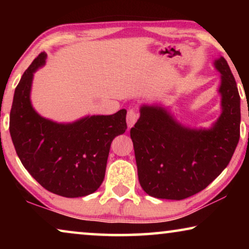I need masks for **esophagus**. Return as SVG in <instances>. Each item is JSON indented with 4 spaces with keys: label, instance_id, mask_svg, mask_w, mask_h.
<instances>
[{
    "label": "esophagus",
    "instance_id": "obj_1",
    "mask_svg": "<svg viewBox=\"0 0 249 249\" xmlns=\"http://www.w3.org/2000/svg\"><path fill=\"white\" fill-rule=\"evenodd\" d=\"M138 120V113L136 112L135 108H129L128 113H127V124L128 128L134 127V124H136V121Z\"/></svg>",
    "mask_w": 249,
    "mask_h": 249
}]
</instances>
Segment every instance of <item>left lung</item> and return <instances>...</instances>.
<instances>
[{"label": "left lung", "instance_id": "obj_1", "mask_svg": "<svg viewBox=\"0 0 249 249\" xmlns=\"http://www.w3.org/2000/svg\"><path fill=\"white\" fill-rule=\"evenodd\" d=\"M221 73L222 113L210 129L183 127L158 105H142L130 129L138 179L149 196L185 199L205 189L227 168L240 137V96L224 57Z\"/></svg>", "mask_w": 249, "mask_h": 249}]
</instances>
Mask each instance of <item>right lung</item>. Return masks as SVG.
<instances>
[{"instance_id": "obj_1", "label": "right lung", "mask_w": 249, "mask_h": 249, "mask_svg": "<svg viewBox=\"0 0 249 249\" xmlns=\"http://www.w3.org/2000/svg\"><path fill=\"white\" fill-rule=\"evenodd\" d=\"M40 53L22 74L10 112V135L22 165L34 179L56 195L83 197L104 180L111 142L127 129L124 108L111 115H91L72 124H56L34 110V72L45 64Z\"/></svg>"}]
</instances>
